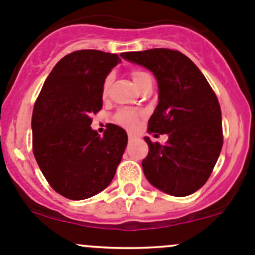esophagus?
Returning a JSON list of instances; mask_svg holds the SVG:
<instances>
[{
    "mask_svg": "<svg viewBox=\"0 0 255 255\" xmlns=\"http://www.w3.org/2000/svg\"><path fill=\"white\" fill-rule=\"evenodd\" d=\"M137 135H135V134H133V133H128V139H129L130 140V142H133V140H135V139H137Z\"/></svg>",
    "mask_w": 255,
    "mask_h": 255,
    "instance_id": "34e87169",
    "label": "esophagus"
}]
</instances>
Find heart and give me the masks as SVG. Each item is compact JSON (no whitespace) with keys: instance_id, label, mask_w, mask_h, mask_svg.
Returning <instances> with one entry per match:
<instances>
[{"instance_id":"1","label":"heart","mask_w":255,"mask_h":255,"mask_svg":"<svg viewBox=\"0 0 255 255\" xmlns=\"http://www.w3.org/2000/svg\"><path fill=\"white\" fill-rule=\"evenodd\" d=\"M148 75L146 73H144V71H140V70H134L132 73V79L133 81H134L135 86H137L138 84H139V81L142 80L143 78H145V76ZM111 81H112V75H109L106 79H105V82H104V87H102V91H104V94H106V91L109 90L110 85H111ZM116 121H117V123H120L121 126H123V127L126 128H135L138 125V121H139V112L134 111V110H130V109H123L121 110V111L117 112V115H116Z\"/></svg>"}]
</instances>
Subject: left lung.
I'll list each match as a JSON object with an SVG mask.
<instances>
[{
  "instance_id": "left-lung-1",
  "label": "left lung",
  "mask_w": 255,
  "mask_h": 255,
  "mask_svg": "<svg viewBox=\"0 0 255 255\" xmlns=\"http://www.w3.org/2000/svg\"><path fill=\"white\" fill-rule=\"evenodd\" d=\"M144 66L158 81L159 102L148 132L168 134L165 144L149 145L142 166L146 180L165 194L187 196L210 177L222 149V116L204 74L182 53L156 48L121 54Z\"/></svg>"
}]
</instances>
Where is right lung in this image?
I'll return each instance as SVG.
<instances>
[{
    "label": "right lung",
    "mask_w": 255,
    "mask_h": 255,
    "mask_svg": "<svg viewBox=\"0 0 255 255\" xmlns=\"http://www.w3.org/2000/svg\"><path fill=\"white\" fill-rule=\"evenodd\" d=\"M117 54L78 50L56 63L35 101L33 153L47 181L70 200L95 196L111 184L128 137L111 125L99 135L91 115L102 109L105 79Z\"/></svg>",
    "instance_id": "1"
}]
</instances>
